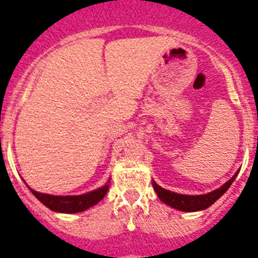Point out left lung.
Wrapping results in <instances>:
<instances>
[{
    "mask_svg": "<svg viewBox=\"0 0 258 258\" xmlns=\"http://www.w3.org/2000/svg\"><path fill=\"white\" fill-rule=\"evenodd\" d=\"M236 175H237V172L232 176L228 182L224 183L220 188L212 191L210 194H206V195H182V194L171 192V191L165 190L161 186H158L154 180H153V187H154L155 192H157L158 198L163 203L169 204L170 207L176 208V210L179 211L194 212V211L206 210V208L210 207L211 204H214L225 191L228 190L229 186L235 180Z\"/></svg>",
    "mask_w": 258,
    "mask_h": 258,
    "instance_id": "1",
    "label": "left lung"
}]
</instances>
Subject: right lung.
I'll return each mask as SVG.
<instances>
[{"label":"right lung","mask_w":258,"mask_h":258,"mask_svg":"<svg viewBox=\"0 0 258 258\" xmlns=\"http://www.w3.org/2000/svg\"><path fill=\"white\" fill-rule=\"evenodd\" d=\"M108 188H109V186L105 184L101 188H97V190L92 191V192L84 194V195H76V197H55V195H48V194H40L38 191L31 190V188H30V191L46 207L55 211V212L76 214V212L88 210L89 207H92L96 203H99L105 197Z\"/></svg>","instance_id":"right-lung-1"}]
</instances>
